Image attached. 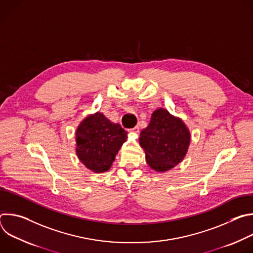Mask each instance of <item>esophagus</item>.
<instances>
[{"instance_id":"esophagus-1","label":"esophagus","mask_w":253,"mask_h":253,"mask_svg":"<svg viewBox=\"0 0 253 253\" xmlns=\"http://www.w3.org/2000/svg\"><path fill=\"white\" fill-rule=\"evenodd\" d=\"M139 131H140V129H139L138 126H135L134 128H132V129L130 130V132H133V133H139Z\"/></svg>"}]
</instances>
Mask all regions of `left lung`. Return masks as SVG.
I'll list each match as a JSON object with an SVG mask.
<instances>
[{"label": "left lung", "instance_id": "left-lung-1", "mask_svg": "<svg viewBox=\"0 0 253 253\" xmlns=\"http://www.w3.org/2000/svg\"><path fill=\"white\" fill-rule=\"evenodd\" d=\"M190 139V131L182 119L159 108L152 113L149 125L141 131L139 144L150 168L166 172L184 159Z\"/></svg>", "mask_w": 253, "mask_h": 253}]
</instances>
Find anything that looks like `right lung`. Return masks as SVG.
Masks as SVG:
<instances>
[{"label":"right lung","instance_id":"1","mask_svg":"<svg viewBox=\"0 0 253 253\" xmlns=\"http://www.w3.org/2000/svg\"><path fill=\"white\" fill-rule=\"evenodd\" d=\"M127 139V132L103 113L88 115L76 130V154L95 173L109 170L116 154Z\"/></svg>","mask_w":253,"mask_h":253}]
</instances>
